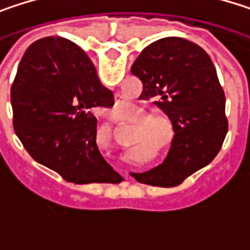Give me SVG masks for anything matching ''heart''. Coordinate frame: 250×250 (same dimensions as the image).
<instances>
[{"instance_id":"obj_1","label":"heart","mask_w":250,"mask_h":250,"mask_svg":"<svg viewBox=\"0 0 250 250\" xmlns=\"http://www.w3.org/2000/svg\"><path fill=\"white\" fill-rule=\"evenodd\" d=\"M140 114L145 116L146 113L142 110ZM142 125L147 127V128H145L143 134H145V139L149 143L158 145L159 140H161V149L164 152L168 150L172 146L174 128H172V125H171V122L168 119L159 117V116H146V117H143Z\"/></svg>"}]
</instances>
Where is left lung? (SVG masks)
I'll list each match as a JSON object with an SVG mask.
<instances>
[{
	"label": "left lung",
	"mask_w": 250,
	"mask_h": 250,
	"mask_svg": "<svg viewBox=\"0 0 250 250\" xmlns=\"http://www.w3.org/2000/svg\"><path fill=\"white\" fill-rule=\"evenodd\" d=\"M131 74L143 83L140 100H153L171 120L174 142L165 161L146 172H130L140 184L176 187L208 165L227 133L225 91L203 47L164 37L142 50Z\"/></svg>",
	"instance_id": "left-lung-1"
}]
</instances>
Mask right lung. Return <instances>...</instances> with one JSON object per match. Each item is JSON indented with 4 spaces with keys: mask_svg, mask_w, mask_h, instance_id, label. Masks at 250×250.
Segmentation results:
<instances>
[{
    "mask_svg": "<svg viewBox=\"0 0 250 250\" xmlns=\"http://www.w3.org/2000/svg\"><path fill=\"white\" fill-rule=\"evenodd\" d=\"M86 53L65 37L34 42L11 85L13 125L30 156L74 184H119L97 146L94 107H111Z\"/></svg>",
    "mask_w": 250,
    "mask_h": 250,
    "instance_id": "obj_1",
    "label": "right lung"
}]
</instances>
